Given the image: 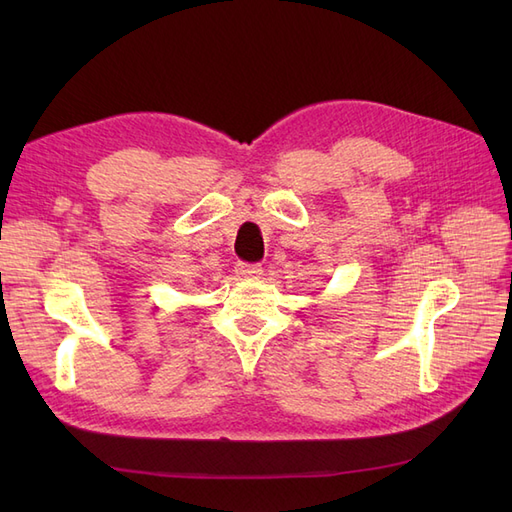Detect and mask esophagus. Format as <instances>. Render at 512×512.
I'll return each mask as SVG.
<instances>
[{
	"instance_id": "1",
	"label": "esophagus",
	"mask_w": 512,
	"mask_h": 512,
	"mask_svg": "<svg viewBox=\"0 0 512 512\" xmlns=\"http://www.w3.org/2000/svg\"><path fill=\"white\" fill-rule=\"evenodd\" d=\"M235 271H237L239 277H252V280H256V277L262 275V267L260 265H247V262H237Z\"/></svg>"
}]
</instances>
